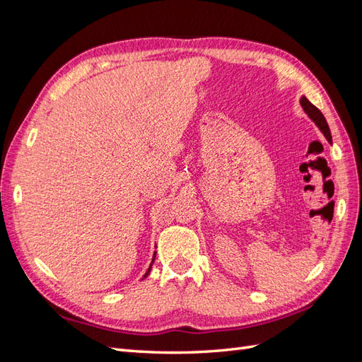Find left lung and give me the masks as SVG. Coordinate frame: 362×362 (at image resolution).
I'll list each match as a JSON object with an SVG mask.
<instances>
[{
	"label": "left lung",
	"instance_id": "left-lung-1",
	"mask_svg": "<svg viewBox=\"0 0 362 362\" xmlns=\"http://www.w3.org/2000/svg\"><path fill=\"white\" fill-rule=\"evenodd\" d=\"M300 105H302V108L305 110V113L308 115V116L314 120L315 125L322 129V133L325 134V137L327 139V141H332V136H331L329 127H327L326 119H325V116L322 115V112L319 110V108H317L315 105H313L308 100H306L305 96L300 98Z\"/></svg>",
	"mask_w": 362,
	"mask_h": 362
}]
</instances>
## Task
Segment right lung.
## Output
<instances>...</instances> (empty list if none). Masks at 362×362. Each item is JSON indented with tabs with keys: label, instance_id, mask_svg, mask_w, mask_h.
<instances>
[{
	"label": "right lung",
	"instance_id": "1",
	"mask_svg": "<svg viewBox=\"0 0 362 362\" xmlns=\"http://www.w3.org/2000/svg\"><path fill=\"white\" fill-rule=\"evenodd\" d=\"M154 259H156V255H154ZM154 259H152V262H154ZM152 262H151V266H152ZM149 270H151V267L148 269V272H146V275H145V276H148V273H149Z\"/></svg>",
	"mask_w": 362,
	"mask_h": 362
}]
</instances>
